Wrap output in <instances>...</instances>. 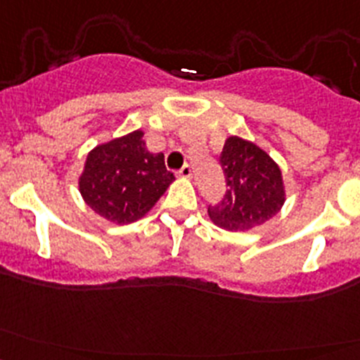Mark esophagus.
Instances as JSON below:
<instances>
[{
  "label": "esophagus",
  "mask_w": 360,
  "mask_h": 360,
  "mask_svg": "<svg viewBox=\"0 0 360 360\" xmlns=\"http://www.w3.org/2000/svg\"><path fill=\"white\" fill-rule=\"evenodd\" d=\"M177 174H179V177H183V179H190V177H191V167L184 165L183 169H181Z\"/></svg>",
  "instance_id": "obj_1"
}]
</instances>
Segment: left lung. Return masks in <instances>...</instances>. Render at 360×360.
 Masks as SVG:
<instances>
[{
	"instance_id": "left-lung-1",
	"label": "left lung",
	"mask_w": 360,
	"mask_h": 360,
	"mask_svg": "<svg viewBox=\"0 0 360 360\" xmlns=\"http://www.w3.org/2000/svg\"><path fill=\"white\" fill-rule=\"evenodd\" d=\"M219 163L226 177V195L207 210L216 226L250 231L281 212L285 203L284 177L278 163L263 148L230 136L224 141Z\"/></svg>"
}]
</instances>
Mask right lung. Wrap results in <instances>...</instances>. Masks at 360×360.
<instances>
[{
	"label": "right lung",
	"instance_id": "right-lung-1",
	"mask_svg": "<svg viewBox=\"0 0 360 360\" xmlns=\"http://www.w3.org/2000/svg\"><path fill=\"white\" fill-rule=\"evenodd\" d=\"M172 181L163 153L148 151L139 129L92 148L78 176V190L101 217L129 224L146 216Z\"/></svg>",
	"mask_w": 360,
	"mask_h": 360
}]
</instances>
